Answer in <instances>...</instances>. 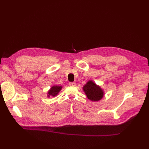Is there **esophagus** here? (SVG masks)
I'll return each instance as SVG.
<instances>
[{
  "label": "esophagus",
  "mask_w": 149,
  "mask_h": 149,
  "mask_svg": "<svg viewBox=\"0 0 149 149\" xmlns=\"http://www.w3.org/2000/svg\"><path fill=\"white\" fill-rule=\"evenodd\" d=\"M69 85L70 86H75L76 83L75 82H70L69 83Z\"/></svg>",
  "instance_id": "1"
}]
</instances>
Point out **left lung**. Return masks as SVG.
<instances>
[{"label": "left lung", "instance_id": "1", "mask_svg": "<svg viewBox=\"0 0 149 149\" xmlns=\"http://www.w3.org/2000/svg\"><path fill=\"white\" fill-rule=\"evenodd\" d=\"M83 89L88 98L92 101H98L103 97V90L92 80L88 81L83 86Z\"/></svg>", "mask_w": 149, "mask_h": 149}]
</instances>
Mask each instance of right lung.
<instances>
[{"mask_svg":"<svg viewBox=\"0 0 149 149\" xmlns=\"http://www.w3.org/2000/svg\"><path fill=\"white\" fill-rule=\"evenodd\" d=\"M61 89L62 86H53L48 92V97H56L58 95Z\"/></svg>","mask_w":149,"mask_h":149,"instance_id":"add662e5","label":"right lung"}]
</instances>
